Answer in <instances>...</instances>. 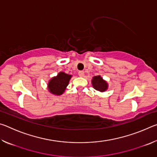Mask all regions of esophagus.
Returning <instances> with one entry per match:
<instances>
[{
	"mask_svg": "<svg viewBox=\"0 0 157 157\" xmlns=\"http://www.w3.org/2000/svg\"><path fill=\"white\" fill-rule=\"evenodd\" d=\"M78 75L79 77H83L84 75V72L83 71H79L78 72Z\"/></svg>",
	"mask_w": 157,
	"mask_h": 157,
	"instance_id": "obj_1",
	"label": "esophagus"
}]
</instances>
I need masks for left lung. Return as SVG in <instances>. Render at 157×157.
Instances as JSON below:
<instances>
[{"mask_svg":"<svg viewBox=\"0 0 157 157\" xmlns=\"http://www.w3.org/2000/svg\"><path fill=\"white\" fill-rule=\"evenodd\" d=\"M92 84L95 89L99 91H105L107 89V82L104 81L100 76H95L92 79Z\"/></svg>","mask_w":157,"mask_h":157,"instance_id":"1","label":"left lung"}]
</instances>
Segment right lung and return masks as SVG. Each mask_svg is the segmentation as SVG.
I'll return each mask as SVG.
<instances>
[{
    "instance_id": "right-lung-1",
    "label": "right lung",
    "mask_w": 157,
    "mask_h": 157,
    "mask_svg": "<svg viewBox=\"0 0 157 157\" xmlns=\"http://www.w3.org/2000/svg\"><path fill=\"white\" fill-rule=\"evenodd\" d=\"M71 78V75L60 72L57 77H55L50 80L48 85L50 92L58 95L62 94L68 86Z\"/></svg>"
}]
</instances>
